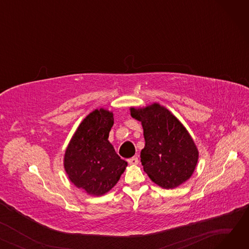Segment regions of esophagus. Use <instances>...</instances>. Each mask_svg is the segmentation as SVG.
Listing matches in <instances>:
<instances>
[{
  "label": "esophagus",
  "instance_id": "obj_1",
  "mask_svg": "<svg viewBox=\"0 0 249 249\" xmlns=\"http://www.w3.org/2000/svg\"><path fill=\"white\" fill-rule=\"evenodd\" d=\"M138 162H139V160H138V159L137 158H131V159H129L128 160V163L129 164H131V165H136V164H138Z\"/></svg>",
  "mask_w": 249,
  "mask_h": 249
}]
</instances>
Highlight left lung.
I'll use <instances>...</instances> for the list:
<instances>
[{"label": "left lung", "mask_w": 249, "mask_h": 249, "mask_svg": "<svg viewBox=\"0 0 249 249\" xmlns=\"http://www.w3.org/2000/svg\"><path fill=\"white\" fill-rule=\"evenodd\" d=\"M130 113L142 124L145 146L140 158L150 179L166 190L188 180L197 166L199 151L185 126L158 103L132 107Z\"/></svg>", "instance_id": "left-lung-1"}]
</instances>
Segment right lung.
I'll list each match as a JSON object with an SVG mask.
<instances>
[{"mask_svg": "<svg viewBox=\"0 0 249 249\" xmlns=\"http://www.w3.org/2000/svg\"><path fill=\"white\" fill-rule=\"evenodd\" d=\"M113 124L112 112L96 109L77 127L65 150V173L75 187L89 195L109 192L127 166L108 140Z\"/></svg>", "mask_w": 249, "mask_h": 249, "instance_id": "obj_1", "label": "right lung"}]
</instances>
